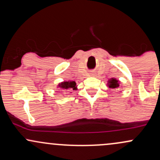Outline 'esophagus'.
<instances>
[{
    "mask_svg": "<svg viewBox=\"0 0 160 160\" xmlns=\"http://www.w3.org/2000/svg\"><path fill=\"white\" fill-rule=\"evenodd\" d=\"M91 75H92V76H93V75H94V74H91Z\"/></svg>",
    "mask_w": 160,
    "mask_h": 160,
    "instance_id": "esophagus-1",
    "label": "esophagus"
}]
</instances>
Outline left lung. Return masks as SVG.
I'll use <instances>...</instances> for the list:
<instances>
[{"label":"left lung","instance_id":"obj_1","mask_svg":"<svg viewBox=\"0 0 160 160\" xmlns=\"http://www.w3.org/2000/svg\"><path fill=\"white\" fill-rule=\"evenodd\" d=\"M108 86L111 89H118L119 86H120V83H119V80H117L115 78H111L108 80Z\"/></svg>","mask_w":160,"mask_h":160}]
</instances>
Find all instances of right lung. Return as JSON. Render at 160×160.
<instances>
[{
    "mask_svg": "<svg viewBox=\"0 0 160 160\" xmlns=\"http://www.w3.org/2000/svg\"><path fill=\"white\" fill-rule=\"evenodd\" d=\"M58 87H59L60 89H62V90L66 91L69 90V89H77L76 86V82L74 81H64L62 82L61 83L58 84Z\"/></svg>",
    "mask_w": 160,
    "mask_h": 160,
    "instance_id": "obj_1",
    "label": "right lung"
}]
</instances>
